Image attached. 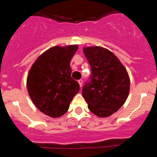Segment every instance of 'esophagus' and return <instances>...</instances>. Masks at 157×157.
I'll return each instance as SVG.
<instances>
[{"instance_id": "1", "label": "esophagus", "mask_w": 157, "mask_h": 157, "mask_svg": "<svg viewBox=\"0 0 157 157\" xmlns=\"http://www.w3.org/2000/svg\"><path fill=\"white\" fill-rule=\"evenodd\" d=\"M78 83H79V85H80V86L82 87V80H78Z\"/></svg>"}]
</instances>
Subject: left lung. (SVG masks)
Masks as SVG:
<instances>
[{"label":"left lung","mask_w":157,"mask_h":157,"mask_svg":"<svg viewBox=\"0 0 157 157\" xmlns=\"http://www.w3.org/2000/svg\"><path fill=\"white\" fill-rule=\"evenodd\" d=\"M92 70L90 81L82 88L89 109L101 118L110 116L123 106L130 92L126 68L113 52L93 46L83 48Z\"/></svg>","instance_id":"1"}]
</instances>
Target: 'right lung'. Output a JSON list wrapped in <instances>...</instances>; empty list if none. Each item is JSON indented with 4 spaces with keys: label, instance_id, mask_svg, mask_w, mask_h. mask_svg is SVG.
Listing matches in <instances>:
<instances>
[{
    "label": "right lung",
    "instance_id": "obj_1",
    "mask_svg": "<svg viewBox=\"0 0 157 157\" xmlns=\"http://www.w3.org/2000/svg\"><path fill=\"white\" fill-rule=\"evenodd\" d=\"M77 49V44L51 48L37 58L27 75V88L33 103L51 118L64 115L80 90L70 67Z\"/></svg>",
    "mask_w": 157,
    "mask_h": 157
}]
</instances>
